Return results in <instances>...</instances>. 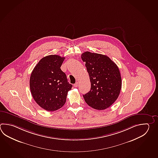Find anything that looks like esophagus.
Segmentation results:
<instances>
[{
	"instance_id": "34e87169",
	"label": "esophagus",
	"mask_w": 158,
	"mask_h": 158,
	"mask_svg": "<svg viewBox=\"0 0 158 158\" xmlns=\"http://www.w3.org/2000/svg\"><path fill=\"white\" fill-rule=\"evenodd\" d=\"M77 86H78V83L77 82L75 84H74V87H77Z\"/></svg>"
}]
</instances>
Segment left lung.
Listing matches in <instances>:
<instances>
[{
    "mask_svg": "<svg viewBox=\"0 0 158 158\" xmlns=\"http://www.w3.org/2000/svg\"><path fill=\"white\" fill-rule=\"evenodd\" d=\"M81 58L89 75L90 90L83 95L86 103L98 110L106 109L116 101L122 88L118 67L105 55L85 52Z\"/></svg>",
    "mask_w": 158,
    "mask_h": 158,
    "instance_id": "1",
    "label": "left lung"
}]
</instances>
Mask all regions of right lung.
<instances>
[{"instance_id":"1","label":"right lung","mask_w":158,"mask_h":158,"mask_svg":"<svg viewBox=\"0 0 158 158\" xmlns=\"http://www.w3.org/2000/svg\"><path fill=\"white\" fill-rule=\"evenodd\" d=\"M64 57L49 55L42 58L33 69L30 88L34 100L43 109L53 111L61 108L73 85L68 82L61 66Z\"/></svg>"}]
</instances>
